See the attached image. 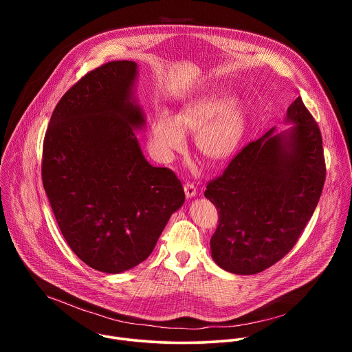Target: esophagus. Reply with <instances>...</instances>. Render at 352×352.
I'll return each mask as SVG.
<instances>
[{
	"label": "esophagus",
	"mask_w": 352,
	"mask_h": 352,
	"mask_svg": "<svg viewBox=\"0 0 352 352\" xmlns=\"http://www.w3.org/2000/svg\"><path fill=\"white\" fill-rule=\"evenodd\" d=\"M184 190H185L186 197H193L196 195V186L192 182H186L184 185Z\"/></svg>",
	"instance_id": "obj_1"
}]
</instances>
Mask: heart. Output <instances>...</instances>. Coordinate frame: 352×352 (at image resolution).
<instances>
[{"instance_id": "heart-1", "label": "heart", "mask_w": 352, "mask_h": 352, "mask_svg": "<svg viewBox=\"0 0 352 352\" xmlns=\"http://www.w3.org/2000/svg\"><path fill=\"white\" fill-rule=\"evenodd\" d=\"M184 131L197 132L196 147L206 160L221 162L239 146L246 131L243 109L227 94H209L189 103L175 118L160 113L152 124L150 143L157 156L170 159L185 147Z\"/></svg>"}]
</instances>
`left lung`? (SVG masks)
<instances>
[{
	"instance_id": "1",
	"label": "left lung",
	"mask_w": 352,
	"mask_h": 352,
	"mask_svg": "<svg viewBox=\"0 0 352 352\" xmlns=\"http://www.w3.org/2000/svg\"><path fill=\"white\" fill-rule=\"evenodd\" d=\"M294 128L249 142L205 196L217 208L212 258L235 274H256L283 259L311 220L326 179L322 133L298 97L287 110Z\"/></svg>"
}]
</instances>
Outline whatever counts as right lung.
Masks as SVG:
<instances>
[{
	"label": "right lung",
	"mask_w": 352,
	"mask_h": 352,
	"mask_svg": "<svg viewBox=\"0 0 352 352\" xmlns=\"http://www.w3.org/2000/svg\"><path fill=\"white\" fill-rule=\"evenodd\" d=\"M135 76L133 61L87 72L61 97L43 142V186L65 241L87 266L111 274L152 254L185 200L175 173L140 152Z\"/></svg>",
	"instance_id": "add662e5"
}]
</instances>
